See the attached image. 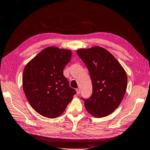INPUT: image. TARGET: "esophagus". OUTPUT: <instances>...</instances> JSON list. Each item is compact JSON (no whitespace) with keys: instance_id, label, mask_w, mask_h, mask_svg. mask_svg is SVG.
<instances>
[{"instance_id":"obj_1","label":"esophagus","mask_w":150,"mask_h":150,"mask_svg":"<svg viewBox=\"0 0 150 150\" xmlns=\"http://www.w3.org/2000/svg\"><path fill=\"white\" fill-rule=\"evenodd\" d=\"M76 93H77V95H79L80 93V88H77L76 89Z\"/></svg>"}]
</instances>
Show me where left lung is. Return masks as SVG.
Masks as SVG:
<instances>
[{"label":"left lung","mask_w":150,"mask_h":150,"mask_svg":"<svg viewBox=\"0 0 150 150\" xmlns=\"http://www.w3.org/2000/svg\"><path fill=\"white\" fill-rule=\"evenodd\" d=\"M89 71L93 85L90 98L84 99L85 108L95 118L107 116L120 105L127 87V73L112 54L95 46L76 51Z\"/></svg>","instance_id":"obj_1"}]
</instances>
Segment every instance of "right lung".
Returning a JSON list of instances; mask_svg holds the SVG:
<instances>
[{
  "label": "right lung",
  "mask_w": 150,
  "mask_h": 150,
  "mask_svg": "<svg viewBox=\"0 0 150 150\" xmlns=\"http://www.w3.org/2000/svg\"><path fill=\"white\" fill-rule=\"evenodd\" d=\"M71 51L49 47L41 51L23 69L22 83L32 108L49 118L59 117L76 93L64 76Z\"/></svg>",
  "instance_id": "add662e5"
}]
</instances>
